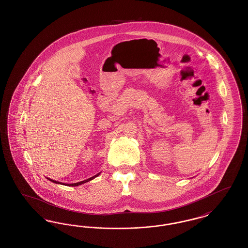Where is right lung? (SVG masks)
<instances>
[{
    "label": "right lung",
    "mask_w": 248,
    "mask_h": 248,
    "mask_svg": "<svg viewBox=\"0 0 248 248\" xmlns=\"http://www.w3.org/2000/svg\"><path fill=\"white\" fill-rule=\"evenodd\" d=\"M100 175V173H98V174H96V175H94V177H90V178H87V179H85V180H83V181H80V182H77V183H72V184H65V183H60L59 181H57V180H53V179H51V178H48L50 181H52V182H54V183H57V184H62V185H65V186H70V187H76V186H79V185H82L83 183H85V182H88V181H90V180H92V179H94V177H97V176H99Z\"/></svg>",
    "instance_id": "obj_1"
}]
</instances>
